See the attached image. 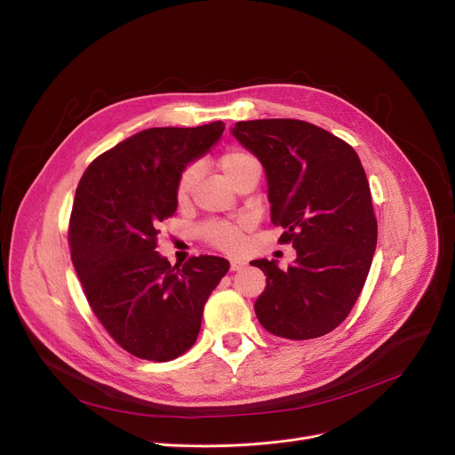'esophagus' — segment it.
<instances>
[{"instance_id":"1","label":"esophagus","mask_w":455,"mask_h":455,"mask_svg":"<svg viewBox=\"0 0 455 455\" xmlns=\"http://www.w3.org/2000/svg\"><path fill=\"white\" fill-rule=\"evenodd\" d=\"M245 261L243 259H237V258H234V259H230V270L232 272H237V270H243L245 268Z\"/></svg>"}]
</instances>
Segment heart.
Segmentation results:
<instances>
[{
	"mask_svg": "<svg viewBox=\"0 0 455 455\" xmlns=\"http://www.w3.org/2000/svg\"><path fill=\"white\" fill-rule=\"evenodd\" d=\"M252 164H258L256 157H252L243 149H230L220 159V168L230 183H234V180L239 177V173H243ZM199 175H201V166L197 163L187 166L183 172H180L175 185L177 201L188 199ZM243 234H245L243 223L218 221V223H208L203 228V235L210 241V243L223 251H235L241 245V241H243Z\"/></svg>",
	"mask_w": 455,
	"mask_h": 455,
	"instance_id": "1",
	"label": "heart"
}]
</instances>
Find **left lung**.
I'll use <instances>...</instances> for the list:
<instances>
[{"label": "left lung", "instance_id": "8db88e82", "mask_svg": "<svg viewBox=\"0 0 455 455\" xmlns=\"http://www.w3.org/2000/svg\"><path fill=\"white\" fill-rule=\"evenodd\" d=\"M230 133L261 163L270 220L296 249L283 270L251 261L267 276L256 316L276 337H322L353 309L377 249L366 172L347 142L304 120H241Z\"/></svg>", "mask_w": 455, "mask_h": 455}]
</instances>
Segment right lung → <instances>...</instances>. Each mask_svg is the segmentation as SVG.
<instances>
[{"mask_svg":"<svg viewBox=\"0 0 455 455\" xmlns=\"http://www.w3.org/2000/svg\"><path fill=\"white\" fill-rule=\"evenodd\" d=\"M225 132L149 128L118 142L84 172L69 223L71 259L91 309L128 353L166 362L190 349L203 307L230 263L199 256L172 267L159 225L177 210L175 185Z\"/></svg>","mask_w":455,"mask_h":455,"instance_id":"right-lung-1","label":"right lung"}]
</instances>
